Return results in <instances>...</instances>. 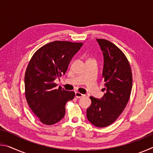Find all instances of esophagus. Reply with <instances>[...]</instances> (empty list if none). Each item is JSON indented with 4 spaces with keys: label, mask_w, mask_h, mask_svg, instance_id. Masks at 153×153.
Listing matches in <instances>:
<instances>
[{
    "label": "esophagus",
    "mask_w": 153,
    "mask_h": 153,
    "mask_svg": "<svg viewBox=\"0 0 153 153\" xmlns=\"http://www.w3.org/2000/svg\"><path fill=\"white\" fill-rule=\"evenodd\" d=\"M75 96H76V97L77 98L84 97V94H81V93H79L78 92H76V93H75Z\"/></svg>",
    "instance_id": "1"
}]
</instances>
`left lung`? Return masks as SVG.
<instances>
[{"instance_id":"obj_1","label":"left lung","mask_w":153,"mask_h":153,"mask_svg":"<svg viewBox=\"0 0 153 153\" xmlns=\"http://www.w3.org/2000/svg\"><path fill=\"white\" fill-rule=\"evenodd\" d=\"M104 58L102 77L104 96L98 99L90 97L87 118L93 125L104 128L119 117L128 104L132 88V74L129 61L117 46L105 39H97Z\"/></svg>"}]
</instances>
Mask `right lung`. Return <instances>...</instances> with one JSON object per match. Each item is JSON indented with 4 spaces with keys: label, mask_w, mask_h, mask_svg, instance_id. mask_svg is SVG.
<instances>
[{
    "label": "right lung",
    "mask_w": 153,
    "mask_h": 153,
    "mask_svg": "<svg viewBox=\"0 0 153 153\" xmlns=\"http://www.w3.org/2000/svg\"><path fill=\"white\" fill-rule=\"evenodd\" d=\"M82 45L54 41L40 48L30 59L25 74V98L31 110L45 125L61 120L66 102L75 97L73 91L56 88L54 81L66 73L72 57Z\"/></svg>",
    "instance_id": "right-lung-1"
}]
</instances>
